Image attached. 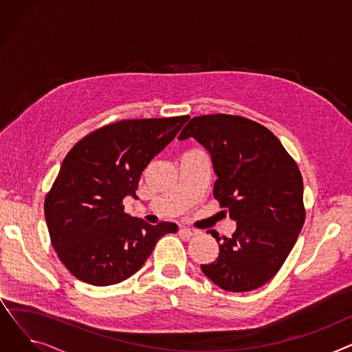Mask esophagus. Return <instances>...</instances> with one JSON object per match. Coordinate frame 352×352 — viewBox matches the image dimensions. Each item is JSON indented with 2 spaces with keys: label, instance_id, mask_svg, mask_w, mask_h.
<instances>
[{
  "label": "esophagus",
  "instance_id": "obj_1",
  "mask_svg": "<svg viewBox=\"0 0 352 352\" xmlns=\"http://www.w3.org/2000/svg\"><path fill=\"white\" fill-rule=\"evenodd\" d=\"M179 232H181L184 236H187V238H191V236H194V235H197V234H198V231H197V230L187 228V227H181V228H179Z\"/></svg>",
  "mask_w": 352,
  "mask_h": 352
}]
</instances>
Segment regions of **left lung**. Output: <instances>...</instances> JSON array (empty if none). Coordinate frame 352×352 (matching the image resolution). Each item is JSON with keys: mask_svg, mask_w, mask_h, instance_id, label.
I'll list each match as a JSON object with an SVG mask.
<instances>
[{"mask_svg": "<svg viewBox=\"0 0 352 352\" xmlns=\"http://www.w3.org/2000/svg\"><path fill=\"white\" fill-rule=\"evenodd\" d=\"M190 137L211 154L214 198L236 221L230 238L208 231L219 255L201 270L226 291L260 288L280 271L304 226L298 165L267 126L241 116L194 117L178 140Z\"/></svg>", "mask_w": 352, "mask_h": 352, "instance_id": "obj_1", "label": "left lung"}]
</instances>
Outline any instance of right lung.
<instances>
[{
    "mask_svg": "<svg viewBox=\"0 0 352 352\" xmlns=\"http://www.w3.org/2000/svg\"><path fill=\"white\" fill-rule=\"evenodd\" d=\"M190 116L122 120L71 148L44 202L51 244L76 278L97 287L134 275L174 223L150 226L124 212L142 171Z\"/></svg>",
    "mask_w": 352,
    "mask_h": 352,
    "instance_id": "1",
    "label": "right lung"
}]
</instances>
